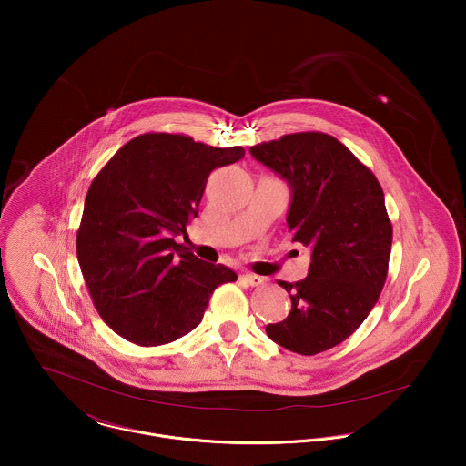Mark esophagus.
Returning a JSON list of instances; mask_svg holds the SVG:
<instances>
[{"mask_svg":"<svg viewBox=\"0 0 466 466\" xmlns=\"http://www.w3.org/2000/svg\"><path fill=\"white\" fill-rule=\"evenodd\" d=\"M240 278H242L248 285H251V287H258V285H262V283L266 281V278L257 276V274H242Z\"/></svg>","mask_w":466,"mask_h":466,"instance_id":"34e87169","label":"esophagus"}]
</instances>
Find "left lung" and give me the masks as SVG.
<instances>
[{
    "label": "left lung",
    "mask_w": 466,
    "mask_h": 466,
    "mask_svg": "<svg viewBox=\"0 0 466 466\" xmlns=\"http://www.w3.org/2000/svg\"><path fill=\"white\" fill-rule=\"evenodd\" d=\"M249 150L290 185L287 226L312 255L305 279L279 281L292 307L267 335L294 353L327 351L362 325L384 289L393 226L382 187L330 134H285Z\"/></svg>",
    "instance_id": "1"
}]
</instances>
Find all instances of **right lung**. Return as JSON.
Here are the masks:
<instances>
[{
  "label": "right lung",
  "instance_id": "1",
  "mask_svg": "<svg viewBox=\"0 0 466 466\" xmlns=\"http://www.w3.org/2000/svg\"><path fill=\"white\" fill-rule=\"evenodd\" d=\"M242 147H209L185 134H139L93 179L76 231L89 296L113 332L159 346L192 332L213 290L237 274L208 264L174 237L199 213L211 170Z\"/></svg>",
  "mask_w": 466,
  "mask_h": 466
}]
</instances>
